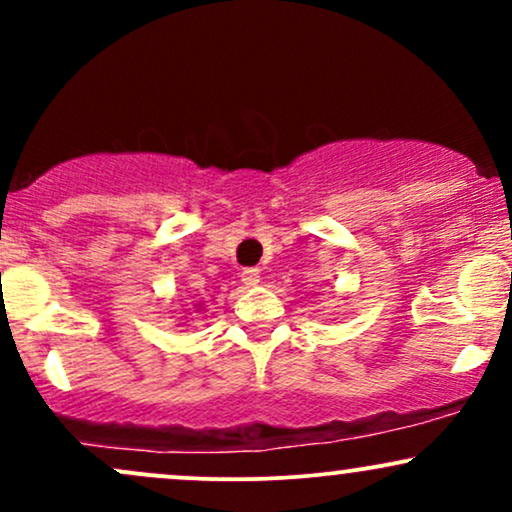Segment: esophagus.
Masks as SVG:
<instances>
[{"instance_id":"esophagus-1","label":"esophagus","mask_w":512,"mask_h":512,"mask_svg":"<svg viewBox=\"0 0 512 512\" xmlns=\"http://www.w3.org/2000/svg\"><path fill=\"white\" fill-rule=\"evenodd\" d=\"M243 284L248 286V289H252V286L260 284V272H257V269H245V272H243Z\"/></svg>"}]
</instances>
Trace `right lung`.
I'll use <instances>...</instances> for the list:
<instances>
[{"label": "right lung", "mask_w": 512, "mask_h": 512, "mask_svg": "<svg viewBox=\"0 0 512 512\" xmlns=\"http://www.w3.org/2000/svg\"><path fill=\"white\" fill-rule=\"evenodd\" d=\"M195 308H199V310H202V303H197V305H195ZM199 310H197V313H199Z\"/></svg>", "instance_id": "1"}]
</instances>
